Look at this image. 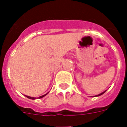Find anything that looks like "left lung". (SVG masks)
<instances>
[{"mask_svg":"<svg viewBox=\"0 0 127 127\" xmlns=\"http://www.w3.org/2000/svg\"><path fill=\"white\" fill-rule=\"evenodd\" d=\"M106 91V90H105ZM105 91H104V92H103L102 93H101V94H98V95H95V97H98V96H100V95H102V94H104V93L105 92Z\"/></svg>","mask_w":127,"mask_h":127,"instance_id":"obj_1","label":"left lung"}]
</instances>
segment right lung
Returning <instances> with one entry per match:
<instances>
[{
    "mask_svg": "<svg viewBox=\"0 0 127 127\" xmlns=\"http://www.w3.org/2000/svg\"><path fill=\"white\" fill-rule=\"evenodd\" d=\"M48 93H49V92H48ZM48 93H47V94H46L45 95H42V96H40V97H38V98H42V97H44V96H46V95L47 94H48ZM26 97H27V98H30V99H32V100H34V99H35V97H29V96H27V95H26Z\"/></svg>",
    "mask_w": 127,
    "mask_h": 127,
    "instance_id": "1",
    "label": "right lung"
}]
</instances>
